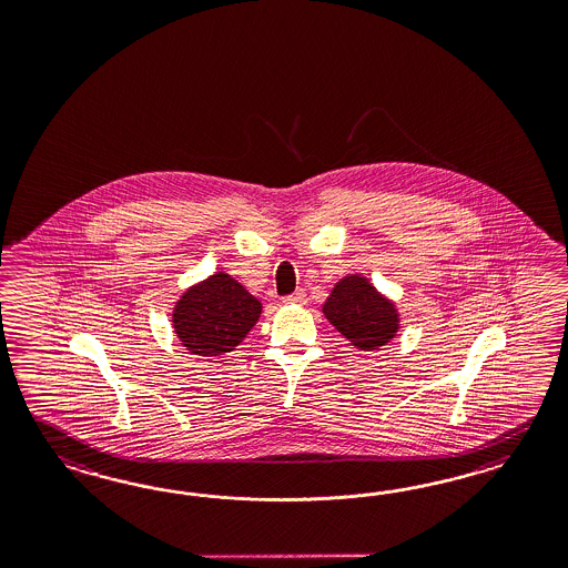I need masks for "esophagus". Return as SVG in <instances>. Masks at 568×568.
Here are the masks:
<instances>
[{"instance_id": "esophagus-1", "label": "esophagus", "mask_w": 568, "mask_h": 568, "mask_svg": "<svg viewBox=\"0 0 568 568\" xmlns=\"http://www.w3.org/2000/svg\"><path fill=\"white\" fill-rule=\"evenodd\" d=\"M283 302L287 304V306H304L306 302H308V297H306V292H295L292 295H287V297H283Z\"/></svg>"}]
</instances>
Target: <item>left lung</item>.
<instances>
[{"label": "left lung", "instance_id": "obj_1", "mask_svg": "<svg viewBox=\"0 0 568 568\" xmlns=\"http://www.w3.org/2000/svg\"><path fill=\"white\" fill-rule=\"evenodd\" d=\"M323 314L345 339L362 352H377L399 333L396 302L378 292L364 275L339 278L328 293Z\"/></svg>", "mask_w": 568, "mask_h": 568}]
</instances>
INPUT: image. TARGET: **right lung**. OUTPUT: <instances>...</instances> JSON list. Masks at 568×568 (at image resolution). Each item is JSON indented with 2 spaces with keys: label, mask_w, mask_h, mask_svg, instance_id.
Returning <instances> with one entry per match:
<instances>
[{
  "label": "right lung",
  "mask_w": 568,
  "mask_h": 568,
  "mask_svg": "<svg viewBox=\"0 0 568 568\" xmlns=\"http://www.w3.org/2000/svg\"><path fill=\"white\" fill-rule=\"evenodd\" d=\"M262 302L219 271L181 293L172 308L176 339L193 356H224L258 323Z\"/></svg>",
  "instance_id": "obj_1"
}]
</instances>
